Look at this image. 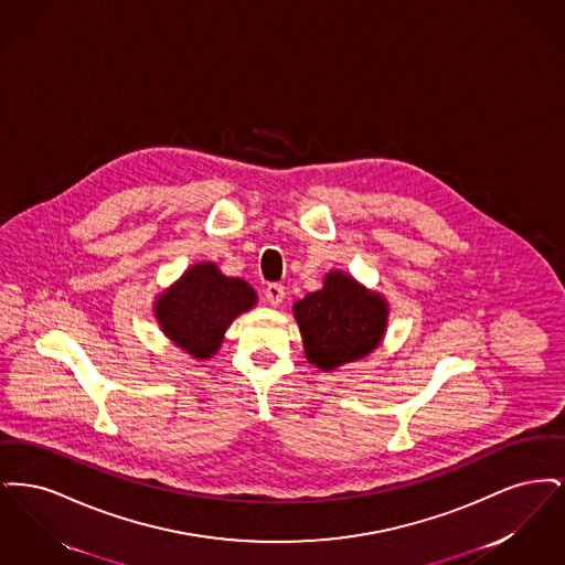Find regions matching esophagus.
<instances>
[{
  "label": "esophagus",
  "instance_id": "1",
  "mask_svg": "<svg viewBox=\"0 0 565 565\" xmlns=\"http://www.w3.org/2000/svg\"><path fill=\"white\" fill-rule=\"evenodd\" d=\"M284 298H286V290L281 284H269L265 288V300L269 302L270 307H279L284 302Z\"/></svg>",
  "mask_w": 565,
  "mask_h": 565
}]
</instances>
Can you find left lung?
Returning <instances> with one entry per match:
<instances>
[{
  "label": "left lung",
  "instance_id": "1",
  "mask_svg": "<svg viewBox=\"0 0 565 565\" xmlns=\"http://www.w3.org/2000/svg\"><path fill=\"white\" fill-rule=\"evenodd\" d=\"M387 300L343 270H330L322 290L295 305L305 355L322 371L366 358L387 328Z\"/></svg>",
  "mask_w": 565,
  "mask_h": 565
}]
</instances>
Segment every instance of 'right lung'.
Segmentation results:
<instances>
[{
	"label": "right lung",
	"instance_id": "add662e5",
	"mask_svg": "<svg viewBox=\"0 0 565 565\" xmlns=\"http://www.w3.org/2000/svg\"><path fill=\"white\" fill-rule=\"evenodd\" d=\"M256 300L247 281L222 275L214 263H199L157 296L154 316L167 339L192 358L207 360L220 350L226 328Z\"/></svg>",
	"mask_w": 565,
	"mask_h": 565
}]
</instances>
